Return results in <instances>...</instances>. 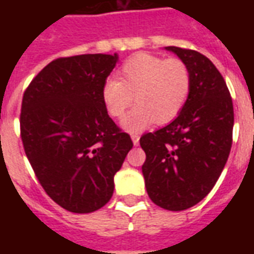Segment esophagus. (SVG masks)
Instances as JSON below:
<instances>
[{
  "mask_svg": "<svg viewBox=\"0 0 254 254\" xmlns=\"http://www.w3.org/2000/svg\"><path fill=\"white\" fill-rule=\"evenodd\" d=\"M130 137H132L133 144H134V145H138V143H140V137H138V134H132Z\"/></svg>",
  "mask_w": 254,
  "mask_h": 254,
  "instance_id": "obj_1",
  "label": "esophagus"
}]
</instances>
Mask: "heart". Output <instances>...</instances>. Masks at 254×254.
Instances as JSON below:
<instances>
[{
	"label": "heart",
	"instance_id": "obj_1",
	"mask_svg": "<svg viewBox=\"0 0 254 254\" xmlns=\"http://www.w3.org/2000/svg\"><path fill=\"white\" fill-rule=\"evenodd\" d=\"M191 88L190 70L184 61L166 60L148 53L127 58L117 70L116 78H107L100 91L106 111L121 118L132 105H137L122 120L129 133H140L158 124H169L180 116Z\"/></svg>",
	"mask_w": 254,
	"mask_h": 254
}]
</instances>
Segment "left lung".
<instances>
[{
	"label": "left lung",
	"mask_w": 254,
	"mask_h": 254,
	"mask_svg": "<svg viewBox=\"0 0 254 254\" xmlns=\"http://www.w3.org/2000/svg\"><path fill=\"white\" fill-rule=\"evenodd\" d=\"M187 64L191 88L180 116L140 145L145 152L143 176L149 198L169 211L196 205L212 190L233 143L234 109L224 78L205 56L169 46Z\"/></svg>",
	"instance_id": "8db88e82"
}]
</instances>
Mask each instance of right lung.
<instances>
[{
	"label": "right lung",
	"instance_id": "1",
	"mask_svg": "<svg viewBox=\"0 0 254 254\" xmlns=\"http://www.w3.org/2000/svg\"><path fill=\"white\" fill-rule=\"evenodd\" d=\"M117 61V54L58 58L23 95L25 155L45 191L69 212H94L109 202L114 176L133 147L100 98Z\"/></svg>",
	"mask_w": 254,
	"mask_h": 254
}]
</instances>
